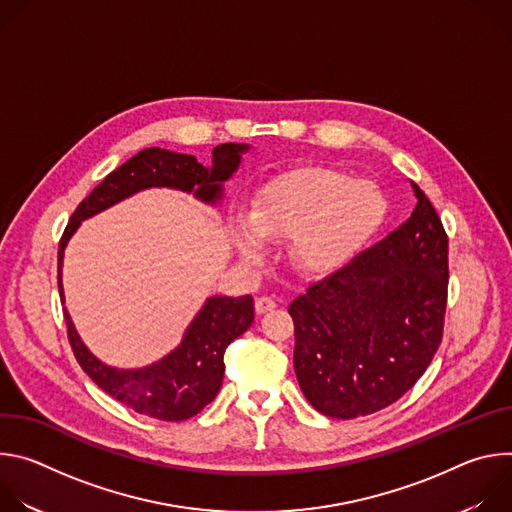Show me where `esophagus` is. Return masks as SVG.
<instances>
[{"label": "esophagus", "mask_w": 512, "mask_h": 512, "mask_svg": "<svg viewBox=\"0 0 512 512\" xmlns=\"http://www.w3.org/2000/svg\"><path fill=\"white\" fill-rule=\"evenodd\" d=\"M273 308H275V300L269 298V296H259V298L255 300V310H257L259 314H265V312H269V310H273Z\"/></svg>", "instance_id": "obj_1"}]
</instances>
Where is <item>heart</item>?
Segmentation results:
<instances>
[{
    "label": "heart",
    "mask_w": 512,
    "mask_h": 512,
    "mask_svg": "<svg viewBox=\"0 0 512 512\" xmlns=\"http://www.w3.org/2000/svg\"><path fill=\"white\" fill-rule=\"evenodd\" d=\"M385 198L375 184L354 182L334 170H310L275 180L251 202L249 229L241 227L237 245L255 261L265 241L294 239L296 263L314 275L346 265L360 243L381 223Z\"/></svg>",
    "instance_id": "heart-1"
}]
</instances>
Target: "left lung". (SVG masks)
Segmentation results:
<instances>
[{
	"instance_id": "obj_1",
	"label": "left lung",
	"mask_w": 512,
	"mask_h": 512,
	"mask_svg": "<svg viewBox=\"0 0 512 512\" xmlns=\"http://www.w3.org/2000/svg\"><path fill=\"white\" fill-rule=\"evenodd\" d=\"M403 225L289 304L294 369L312 407L354 419L401 399L442 344L448 235L423 190Z\"/></svg>"
}]
</instances>
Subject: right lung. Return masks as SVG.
<instances>
[{
  "label": "right lung",
  "mask_w": 512,
  "mask_h": 512,
  "mask_svg": "<svg viewBox=\"0 0 512 512\" xmlns=\"http://www.w3.org/2000/svg\"><path fill=\"white\" fill-rule=\"evenodd\" d=\"M243 143H221L212 150V168H204L194 156L160 148L141 150L113 170L72 212L58 245V291L62 298V255L68 239L85 218L111 204L152 186H168L192 192L204 202L221 198L223 182L239 168ZM64 302V300H62ZM255 318L253 298L214 296L198 312L184 334L182 344L152 367L137 371L111 369L97 360L81 342L64 308L66 334L81 369L109 397L129 409L162 421H182L200 413L221 391L225 377V350Z\"/></svg>",
  "instance_id": "add662e5"
}]
</instances>
